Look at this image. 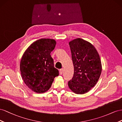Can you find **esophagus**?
<instances>
[{
  "instance_id": "esophagus-1",
  "label": "esophagus",
  "mask_w": 122,
  "mask_h": 122,
  "mask_svg": "<svg viewBox=\"0 0 122 122\" xmlns=\"http://www.w3.org/2000/svg\"><path fill=\"white\" fill-rule=\"evenodd\" d=\"M63 68H61L60 69V70H59V74H60V75H62V74H63Z\"/></svg>"
}]
</instances>
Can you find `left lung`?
Masks as SVG:
<instances>
[{
  "label": "left lung",
  "instance_id": "obj_1",
  "mask_svg": "<svg viewBox=\"0 0 122 122\" xmlns=\"http://www.w3.org/2000/svg\"><path fill=\"white\" fill-rule=\"evenodd\" d=\"M74 64L73 77L68 82L76 94L88 92L97 84L102 72L99 55L92 44L81 38L69 42Z\"/></svg>",
  "mask_w": 122,
  "mask_h": 122
}]
</instances>
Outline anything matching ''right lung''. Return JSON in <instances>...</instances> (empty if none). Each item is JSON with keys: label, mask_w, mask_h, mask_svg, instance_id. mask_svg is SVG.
<instances>
[{"label": "right lung", "mask_w": 122, "mask_h": 122, "mask_svg": "<svg viewBox=\"0 0 122 122\" xmlns=\"http://www.w3.org/2000/svg\"><path fill=\"white\" fill-rule=\"evenodd\" d=\"M56 44L54 39L42 38L31 44L21 59L20 69L23 81L32 91L43 93L50 88L59 76L51 53Z\"/></svg>", "instance_id": "right-lung-1"}]
</instances>
